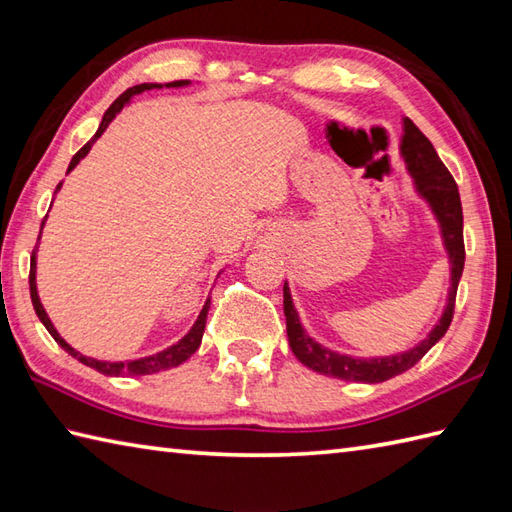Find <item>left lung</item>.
Wrapping results in <instances>:
<instances>
[{
	"label": "left lung",
	"instance_id": "obj_1",
	"mask_svg": "<svg viewBox=\"0 0 512 512\" xmlns=\"http://www.w3.org/2000/svg\"><path fill=\"white\" fill-rule=\"evenodd\" d=\"M402 156L409 167V173L416 178L418 191L429 200L433 206V213L438 215L442 235H444V246L449 250L451 257V292H449V303L447 310H444L440 323L433 328V332L424 339L418 347L396 356H385V358H352L325 350L319 343H314L310 336L303 332L299 323V314L292 306L290 290L284 286V312H286V328H288V343L290 350L295 352L299 361L310 367L312 372L330 376V378H341V380H352V383H383V380L394 378L402 372H407L413 365H416L420 358L427 354L433 345H436L444 334H447L449 325L453 321V310H455V295H458V284L464 270V217H462V202H460V191L458 184H455L451 171L444 167V162L433 149L431 140L424 136L416 123L405 118V134H402V145H400Z\"/></svg>",
	"mask_w": 512,
	"mask_h": 512
}]
</instances>
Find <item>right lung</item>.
I'll return each instance as SVG.
<instances>
[{"label": "right lung", "instance_id": "right-lung-1", "mask_svg": "<svg viewBox=\"0 0 512 512\" xmlns=\"http://www.w3.org/2000/svg\"><path fill=\"white\" fill-rule=\"evenodd\" d=\"M184 83H187V81H173V83H167V85H169V88H180V85H184ZM154 88H160V85H158V83H140V85H134V88H129V90H125L121 96H118V99H116L110 107H107L103 121H101L99 129H96V134L92 136V140H88V143H85V145L72 156L68 171H72L76 165H79V160L92 149V145L96 143V138H99V136L105 132L107 125L112 123V118L123 110V105H125L129 99H132L134 94H140V92H145V90H154ZM59 187H61V184H59ZM59 187H57V191H59ZM43 222H46V217H43ZM41 228H43V224H41ZM39 237H41V233H39ZM35 268H37V246H35V250H32V257H30V275H28V281H30V299H32V306H35V312H37L39 321H41L43 325H46V330L50 332L52 339L57 341L65 352H68L70 356H74L76 361H81L83 365H88V367L96 369V372H101V374H105V376H123V374H127V376H145V374H156V372H162V369L178 367L180 363L187 361V358H189L195 350H198L200 343H202V334H204V325H206V314H209V308H211V297L206 299L204 308H202V312H200V317H198V321H195L193 328L189 330V334L184 336V339H180L176 345H171V347H167V350H162V352H158V354H154V356H145V358H138V361H125V363H105V361H96V358L83 356V354H79L76 350H72V347L61 339L59 332L54 330V325L50 323L48 314H46V310H43L41 301H39V295H37Z\"/></svg>", "mask_w": 512, "mask_h": 512}]
</instances>
